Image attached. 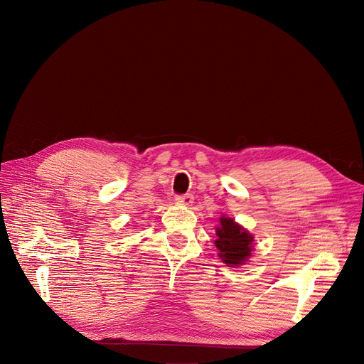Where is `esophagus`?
<instances>
[{"mask_svg": "<svg viewBox=\"0 0 364 364\" xmlns=\"http://www.w3.org/2000/svg\"><path fill=\"white\" fill-rule=\"evenodd\" d=\"M193 195H190V193H187V195H180V196H176V202L177 203H180V205H184V206H190L193 203Z\"/></svg>", "mask_w": 364, "mask_h": 364, "instance_id": "obj_1", "label": "esophagus"}]
</instances>
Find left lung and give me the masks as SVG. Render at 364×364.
I'll list each match as a JSON object with an SVG mask.
<instances>
[{
	"label": "left lung",
	"instance_id": "obj_1",
	"mask_svg": "<svg viewBox=\"0 0 364 364\" xmlns=\"http://www.w3.org/2000/svg\"><path fill=\"white\" fill-rule=\"evenodd\" d=\"M215 246L218 257L228 267H237L247 261L254 251V236L239 225L233 218L221 217L220 225L215 228Z\"/></svg>",
	"mask_w": 364,
	"mask_h": 364
}]
</instances>
